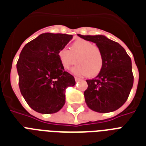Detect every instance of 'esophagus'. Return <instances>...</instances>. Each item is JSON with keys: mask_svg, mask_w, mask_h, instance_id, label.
I'll list each match as a JSON object with an SVG mask.
<instances>
[{"mask_svg": "<svg viewBox=\"0 0 146 146\" xmlns=\"http://www.w3.org/2000/svg\"><path fill=\"white\" fill-rule=\"evenodd\" d=\"M75 80H76V82H78V81H80V80H81V79L79 77H75Z\"/></svg>", "mask_w": 146, "mask_h": 146, "instance_id": "34e87169", "label": "esophagus"}]
</instances>
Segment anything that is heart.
I'll return each instance as SVG.
<instances>
[{
	"label": "heart",
	"mask_w": 146,
	"mask_h": 146,
	"mask_svg": "<svg viewBox=\"0 0 146 146\" xmlns=\"http://www.w3.org/2000/svg\"><path fill=\"white\" fill-rule=\"evenodd\" d=\"M63 68L68 69L76 63L78 64L72 69L76 75H87L95 76L100 73L103 66L102 52L93 43L86 40L79 39L73 42L70 50L62 48L57 53Z\"/></svg>",
	"instance_id": "b5f03b06"
}]
</instances>
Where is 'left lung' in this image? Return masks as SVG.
Here are the masks:
<instances>
[{"label":"left lung","mask_w":146,"mask_h":146,"mask_svg":"<svg viewBox=\"0 0 146 146\" xmlns=\"http://www.w3.org/2000/svg\"><path fill=\"white\" fill-rule=\"evenodd\" d=\"M78 36L96 44L103 57L98 75L86 80L84 96L87 106L98 113L117 110L126 102L133 85L131 58L119 43L104 35Z\"/></svg>","instance_id":"8db88e82"}]
</instances>
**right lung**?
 I'll return each instance as SVG.
<instances>
[{"instance_id": "right-lung-1", "label": "right lung", "mask_w": 146, "mask_h": 146, "mask_svg": "<svg viewBox=\"0 0 146 146\" xmlns=\"http://www.w3.org/2000/svg\"><path fill=\"white\" fill-rule=\"evenodd\" d=\"M73 35L43 33L25 45L17 64L22 96L31 108L54 113L65 104V91L75 79L64 70L57 55Z\"/></svg>"}]
</instances>
